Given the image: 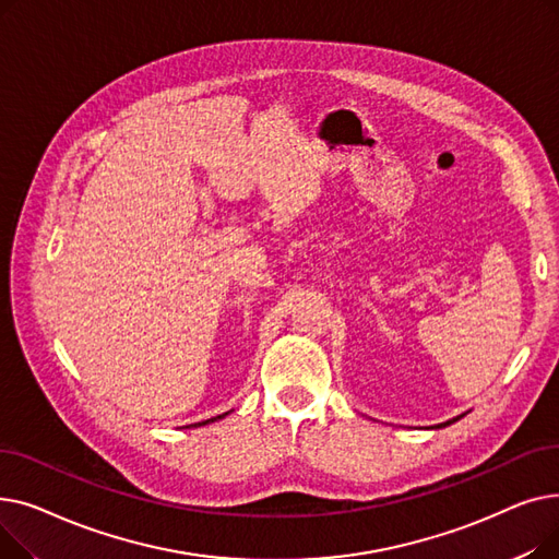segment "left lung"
<instances>
[{
  "instance_id": "1",
  "label": "left lung",
  "mask_w": 559,
  "mask_h": 559,
  "mask_svg": "<svg viewBox=\"0 0 559 559\" xmlns=\"http://www.w3.org/2000/svg\"><path fill=\"white\" fill-rule=\"evenodd\" d=\"M460 417H464V415H460ZM460 417H455V419H451V421H447V424H439V426H449V424H453V421H457Z\"/></svg>"
}]
</instances>
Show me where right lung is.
<instances>
[{
	"label": "right lung",
	"mask_w": 559,
	"mask_h": 559,
	"mask_svg": "<svg viewBox=\"0 0 559 559\" xmlns=\"http://www.w3.org/2000/svg\"><path fill=\"white\" fill-rule=\"evenodd\" d=\"M222 417H226V415H219V417H213V419H209V421H217V419H222ZM209 421H201V424H194V426H205Z\"/></svg>",
	"instance_id": "obj_1"
}]
</instances>
